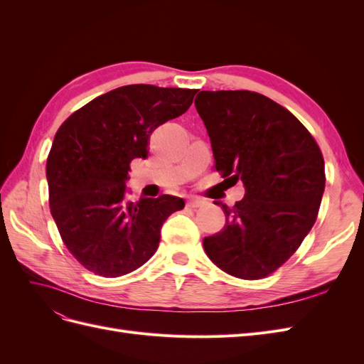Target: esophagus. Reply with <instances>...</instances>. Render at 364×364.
Returning <instances> with one entry per match:
<instances>
[{
    "label": "esophagus",
    "mask_w": 364,
    "mask_h": 364,
    "mask_svg": "<svg viewBox=\"0 0 364 364\" xmlns=\"http://www.w3.org/2000/svg\"><path fill=\"white\" fill-rule=\"evenodd\" d=\"M203 205H205V202H203V200H200V199H191V200L186 202V206H188V208H193V209H196V208H200V206H203Z\"/></svg>",
    "instance_id": "esophagus-1"
}]
</instances>
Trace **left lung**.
Returning a JSON list of instances; mask_svg holds the SVG:
<instances>
[{
    "instance_id": "left-lung-1",
    "label": "left lung",
    "mask_w": 364,
    "mask_h": 364,
    "mask_svg": "<svg viewBox=\"0 0 364 364\" xmlns=\"http://www.w3.org/2000/svg\"><path fill=\"white\" fill-rule=\"evenodd\" d=\"M211 139L215 170L245 183L222 205L223 230L203 240L208 258L240 279L278 270L310 232L325 190L316 139L290 111L253 91H202L194 100Z\"/></svg>"
}]
</instances>
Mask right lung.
Listing matches in <instances>:
<instances>
[{
    "label": "right lung",
    "mask_w": 364,
    "mask_h": 364,
    "mask_svg": "<svg viewBox=\"0 0 364 364\" xmlns=\"http://www.w3.org/2000/svg\"><path fill=\"white\" fill-rule=\"evenodd\" d=\"M197 90L127 85L63 121L47 158L50 211L63 245L82 266L105 278L147 262L161 228L185 206L179 197L124 199L130 162L147 158L153 130L188 111Z\"/></svg>",
    "instance_id": "add662e5"
}]
</instances>
